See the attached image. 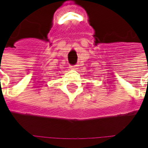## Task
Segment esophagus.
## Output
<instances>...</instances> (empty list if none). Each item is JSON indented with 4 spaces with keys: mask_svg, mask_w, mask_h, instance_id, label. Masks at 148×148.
Returning <instances> with one entry per match:
<instances>
[{
    "mask_svg": "<svg viewBox=\"0 0 148 148\" xmlns=\"http://www.w3.org/2000/svg\"><path fill=\"white\" fill-rule=\"evenodd\" d=\"M77 67H78L77 65H72V66H70V69H72V70H76V69H77Z\"/></svg>",
    "mask_w": 148,
    "mask_h": 148,
    "instance_id": "obj_1",
    "label": "esophagus"
}]
</instances>
